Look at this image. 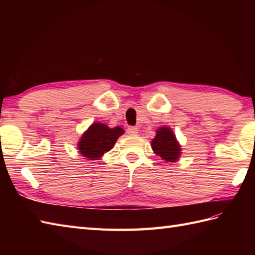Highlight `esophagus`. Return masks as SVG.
Masks as SVG:
<instances>
[{
    "instance_id": "34e87169",
    "label": "esophagus",
    "mask_w": 255,
    "mask_h": 255,
    "mask_svg": "<svg viewBox=\"0 0 255 255\" xmlns=\"http://www.w3.org/2000/svg\"><path fill=\"white\" fill-rule=\"evenodd\" d=\"M138 127H132V126H130V127H128L127 128V133L128 134H137L138 133Z\"/></svg>"
}]
</instances>
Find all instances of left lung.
<instances>
[{"label":"left lung","instance_id":"1","mask_svg":"<svg viewBox=\"0 0 255 255\" xmlns=\"http://www.w3.org/2000/svg\"><path fill=\"white\" fill-rule=\"evenodd\" d=\"M152 149L162 159L167 162H174L181 154V149L175 136L167 127H161L156 131V136L152 140Z\"/></svg>","mask_w":255,"mask_h":255}]
</instances>
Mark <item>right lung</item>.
I'll use <instances>...</instances> for the list:
<instances>
[{
  "mask_svg": "<svg viewBox=\"0 0 255 255\" xmlns=\"http://www.w3.org/2000/svg\"><path fill=\"white\" fill-rule=\"evenodd\" d=\"M124 133L121 127L108 128L106 125L96 123L83 133L79 142L81 154L89 160H97L107 151H110L119 136Z\"/></svg>",
  "mask_w": 255,
  "mask_h": 255,
  "instance_id": "right-lung-1",
  "label": "right lung"
}]
</instances>
